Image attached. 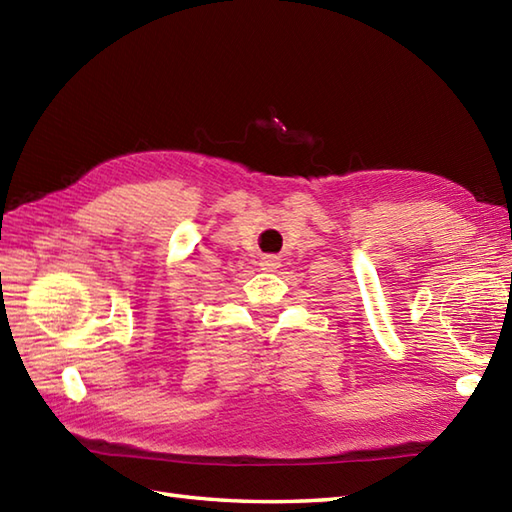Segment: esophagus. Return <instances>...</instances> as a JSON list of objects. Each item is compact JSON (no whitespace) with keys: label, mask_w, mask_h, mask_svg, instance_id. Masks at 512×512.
Segmentation results:
<instances>
[{"label":"esophagus","mask_w":512,"mask_h":512,"mask_svg":"<svg viewBox=\"0 0 512 512\" xmlns=\"http://www.w3.org/2000/svg\"><path fill=\"white\" fill-rule=\"evenodd\" d=\"M279 264H277V257H264L261 259V268L264 270H275Z\"/></svg>","instance_id":"esophagus-1"}]
</instances>
